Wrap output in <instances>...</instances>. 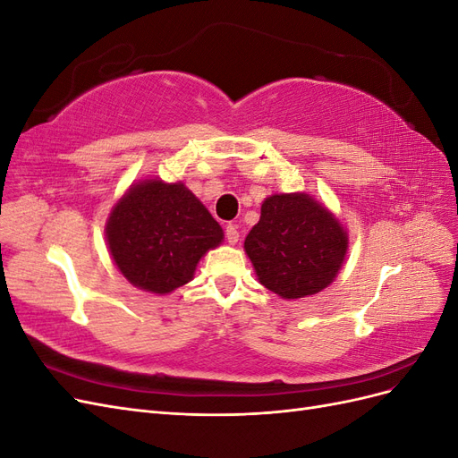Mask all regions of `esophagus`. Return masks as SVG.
I'll return each instance as SVG.
<instances>
[{
  "label": "esophagus",
  "instance_id": "1",
  "mask_svg": "<svg viewBox=\"0 0 458 458\" xmlns=\"http://www.w3.org/2000/svg\"><path fill=\"white\" fill-rule=\"evenodd\" d=\"M239 229H237V225H233V224H229L227 227H225V239H227V242L229 244H237L239 242Z\"/></svg>",
  "mask_w": 458,
  "mask_h": 458
}]
</instances>
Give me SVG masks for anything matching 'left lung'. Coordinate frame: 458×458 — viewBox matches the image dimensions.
<instances>
[{
    "instance_id": "8db88e82",
    "label": "left lung",
    "mask_w": 458,
    "mask_h": 458,
    "mask_svg": "<svg viewBox=\"0 0 458 458\" xmlns=\"http://www.w3.org/2000/svg\"><path fill=\"white\" fill-rule=\"evenodd\" d=\"M244 250L259 283L284 300L321 293L342 267L348 234L323 204L303 192L263 200Z\"/></svg>"
}]
</instances>
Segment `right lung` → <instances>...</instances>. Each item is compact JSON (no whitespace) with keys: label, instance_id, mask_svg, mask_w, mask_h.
<instances>
[{"label":"right lung","instance_id":"1","mask_svg":"<svg viewBox=\"0 0 458 458\" xmlns=\"http://www.w3.org/2000/svg\"><path fill=\"white\" fill-rule=\"evenodd\" d=\"M106 241L133 286L168 294L192 279L200 258L224 241V229L183 183L147 179L113 208Z\"/></svg>","mask_w":458,"mask_h":458}]
</instances>
